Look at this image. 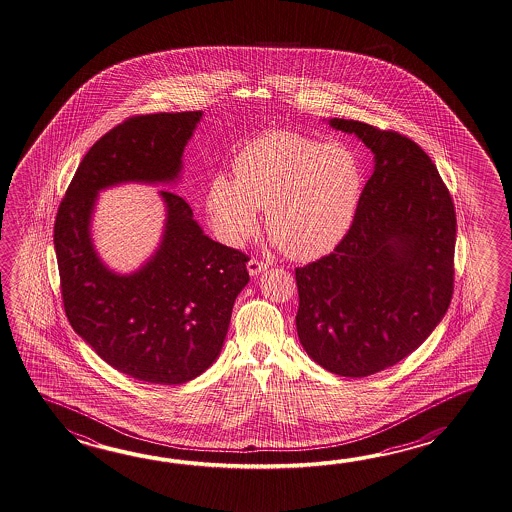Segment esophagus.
Returning a JSON list of instances; mask_svg holds the SVG:
<instances>
[{
    "instance_id": "esophagus-1",
    "label": "esophagus",
    "mask_w": 512,
    "mask_h": 512,
    "mask_svg": "<svg viewBox=\"0 0 512 512\" xmlns=\"http://www.w3.org/2000/svg\"><path fill=\"white\" fill-rule=\"evenodd\" d=\"M267 263L265 261L256 260V258H252V260H249V263H247V271H249V274L251 276H258L260 272L267 271Z\"/></svg>"
}]
</instances>
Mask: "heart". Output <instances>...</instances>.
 <instances>
[{
	"instance_id": "b5f03b06",
	"label": "heart",
	"mask_w": 512,
	"mask_h": 512,
	"mask_svg": "<svg viewBox=\"0 0 512 512\" xmlns=\"http://www.w3.org/2000/svg\"><path fill=\"white\" fill-rule=\"evenodd\" d=\"M232 174L208 185V221L219 240L243 245L265 227L289 258L316 260L337 247L355 218L362 170L342 144H322L294 131L274 130L247 142Z\"/></svg>"
}]
</instances>
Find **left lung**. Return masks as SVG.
Returning <instances> with one entry per match:
<instances>
[{"label":"left lung","instance_id":"1","mask_svg":"<svg viewBox=\"0 0 512 512\" xmlns=\"http://www.w3.org/2000/svg\"><path fill=\"white\" fill-rule=\"evenodd\" d=\"M329 126L357 135L375 168L344 240L296 269V331L324 370L368 377L408 357L443 320L454 293L456 210L412 139L359 120Z\"/></svg>","mask_w":512,"mask_h":512}]
</instances>
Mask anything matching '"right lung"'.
<instances>
[{
  "label": "right lung",
  "mask_w": 512,
  "mask_h": 512,
  "mask_svg": "<svg viewBox=\"0 0 512 512\" xmlns=\"http://www.w3.org/2000/svg\"><path fill=\"white\" fill-rule=\"evenodd\" d=\"M201 111L124 120L78 166L55 221V251L69 324L120 373L183 384L218 359L249 256L210 240L183 197L161 190L163 238L130 274L111 271L91 240L98 192L122 183H174Z\"/></svg>",
  "instance_id": "1"
}]
</instances>
